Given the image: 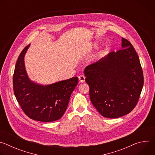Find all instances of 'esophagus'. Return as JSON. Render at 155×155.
Here are the masks:
<instances>
[{"label":"esophagus","mask_w":155,"mask_h":155,"mask_svg":"<svg viewBox=\"0 0 155 155\" xmlns=\"http://www.w3.org/2000/svg\"><path fill=\"white\" fill-rule=\"evenodd\" d=\"M78 79H79V81H80V83H84V81H85V77H84V75H80V76L78 77Z\"/></svg>","instance_id":"obj_1"}]
</instances>
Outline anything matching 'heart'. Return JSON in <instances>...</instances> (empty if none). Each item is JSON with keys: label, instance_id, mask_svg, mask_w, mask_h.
Listing matches in <instances>:
<instances>
[{"label": "heart", "instance_id": "b5f03b06", "mask_svg": "<svg viewBox=\"0 0 155 155\" xmlns=\"http://www.w3.org/2000/svg\"><path fill=\"white\" fill-rule=\"evenodd\" d=\"M97 46H98V44H97V43H96L94 44V47H97Z\"/></svg>", "mask_w": 155, "mask_h": 155}]
</instances>
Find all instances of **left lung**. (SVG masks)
I'll list each match as a JSON object with an SVG mask.
<instances>
[{
	"label": "left lung",
	"instance_id": "1",
	"mask_svg": "<svg viewBox=\"0 0 155 155\" xmlns=\"http://www.w3.org/2000/svg\"><path fill=\"white\" fill-rule=\"evenodd\" d=\"M121 48L87 65L84 71L90 100L105 118H116L130 113L143 85V72L134 48L124 38Z\"/></svg>",
	"mask_w": 155,
	"mask_h": 155
}]
</instances>
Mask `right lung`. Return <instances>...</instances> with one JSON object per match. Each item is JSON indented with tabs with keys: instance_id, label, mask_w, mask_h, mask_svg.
I'll return each instance as SVG.
<instances>
[{
	"instance_id": "right-lung-1",
	"label": "right lung",
	"mask_w": 155,
	"mask_h": 155,
	"mask_svg": "<svg viewBox=\"0 0 155 155\" xmlns=\"http://www.w3.org/2000/svg\"><path fill=\"white\" fill-rule=\"evenodd\" d=\"M30 44L20 53L14 71L13 84L16 100L30 118L51 122L65 113L72 93L78 84L77 77L43 85L32 81L26 72L25 56Z\"/></svg>"
}]
</instances>
